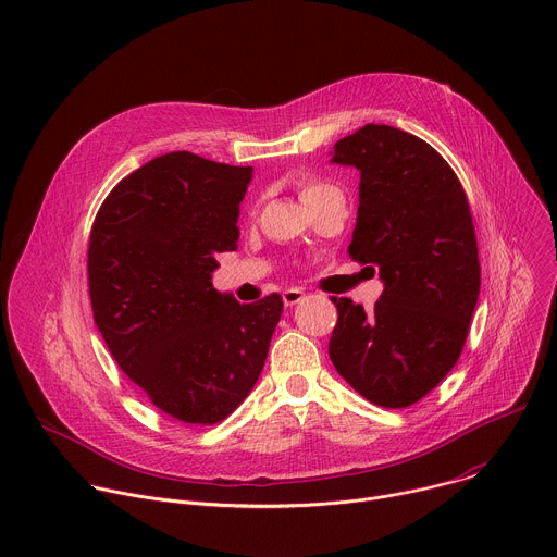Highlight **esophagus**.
<instances>
[{"label":"esophagus","instance_id":"34e87169","mask_svg":"<svg viewBox=\"0 0 557 557\" xmlns=\"http://www.w3.org/2000/svg\"><path fill=\"white\" fill-rule=\"evenodd\" d=\"M282 297H284V304H286V306H295V304H299V301L304 299V290H299V288H288V290L282 293Z\"/></svg>","mask_w":557,"mask_h":557}]
</instances>
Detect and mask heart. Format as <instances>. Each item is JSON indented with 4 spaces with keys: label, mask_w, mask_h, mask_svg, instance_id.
Wrapping results in <instances>:
<instances>
[{
    "label": "heart",
    "mask_w": 557,
    "mask_h": 557,
    "mask_svg": "<svg viewBox=\"0 0 557 557\" xmlns=\"http://www.w3.org/2000/svg\"><path fill=\"white\" fill-rule=\"evenodd\" d=\"M335 191H337V189H335L333 185H329V183L306 181V183L301 185V200H304V202H312V200H317V198H324V196L335 194Z\"/></svg>",
    "instance_id": "obj_1"
}]
</instances>
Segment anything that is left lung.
Masks as SVG:
<instances>
[{
	"mask_svg": "<svg viewBox=\"0 0 557 557\" xmlns=\"http://www.w3.org/2000/svg\"><path fill=\"white\" fill-rule=\"evenodd\" d=\"M331 163L361 176L348 253L379 269L383 293L372 312L333 297L329 355L370 404L408 408L458 361L479 301L469 202L434 147L389 125L368 123L337 140Z\"/></svg>",
	"mask_w": 557,
	"mask_h": 557,
	"instance_id": "8db88e82",
	"label": "left lung"
}]
</instances>
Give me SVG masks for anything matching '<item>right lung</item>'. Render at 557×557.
<instances>
[{"label": "right lung", "instance_id": "right-lung-1", "mask_svg": "<svg viewBox=\"0 0 557 557\" xmlns=\"http://www.w3.org/2000/svg\"><path fill=\"white\" fill-rule=\"evenodd\" d=\"M251 178L191 151L156 156L110 191L90 233L97 329L151 404L191 425L247 399L284 308L277 293L240 304L211 282L215 253L237 249Z\"/></svg>", "mask_w": 557, "mask_h": 557}]
</instances>
